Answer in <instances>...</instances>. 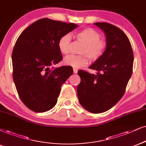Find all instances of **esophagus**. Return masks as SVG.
<instances>
[{
    "instance_id": "34e87169",
    "label": "esophagus",
    "mask_w": 146,
    "mask_h": 146,
    "mask_svg": "<svg viewBox=\"0 0 146 146\" xmlns=\"http://www.w3.org/2000/svg\"><path fill=\"white\" fill-rule=\"evenodd\" d=\"M77 69H75V68H73V73H77Z\"/></svg>"
}]
</instances>
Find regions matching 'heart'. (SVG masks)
<instances>
[{"label": "heart", "instance_id": "1", "mask_svg": "<svg viewBox=\"0 0 146 146\" xmlns=\"http://www.w3.org/2000/svg\"><path fill=\"white\" fill-rule=\"evenodd\" d=\"M75 37L78 41L84 44L82 50V54L84 55L76 56L71 54L67 56L64 58V63L66 65L75 68L85 67L88 64L87 55L92 60H96L104 54L106 48V42L100 38V34L95 29L90 27L83 29L77 33ZM71 42V36L70 34H66L60 37L58 46L62 54H67L69 52Z\"/></svg>", "mask_w": 146, "mask_h": 146}]
</instances>
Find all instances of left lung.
<instances>
[{"mask_svg":"<svg viewBox=\"0 0 146 146\" xmlns=\"http://www.w3.org/2000/svg\"><path fill=\"white\" fill-rule=\"evenodd\" d=\"M104 32L106 48L100 58L89 68L96 74L78 71L81 82L77 86L80 104L92 113L109 110L121 100L132 75L133 53L126 34L108 23H94Z\"/></svg>","mask_w":146,"mask_h":146,"instance_id":"obj_1","label":"left lung"}]
</instances>
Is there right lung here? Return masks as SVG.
<instances>
[{
    "instance_id": "add662e5",
    "label": "right lung",
    "mask_w": 146,
    "mask_h": 146,
    "mask_svg": "<svg viewBox=\"0 0 146 146\" xmlns=\"http://www.w3.org/2000/svg\"><path fill=\"white\" fill-rule=\"evenodd\" d=\"M78 25L44 18L27 27L17 40L12 52L13 77L23 104L36 112L52 108L60 86L73 74L71 66L54 68L62 59L60 38Z\"/></svg>"
}]
</instances>
